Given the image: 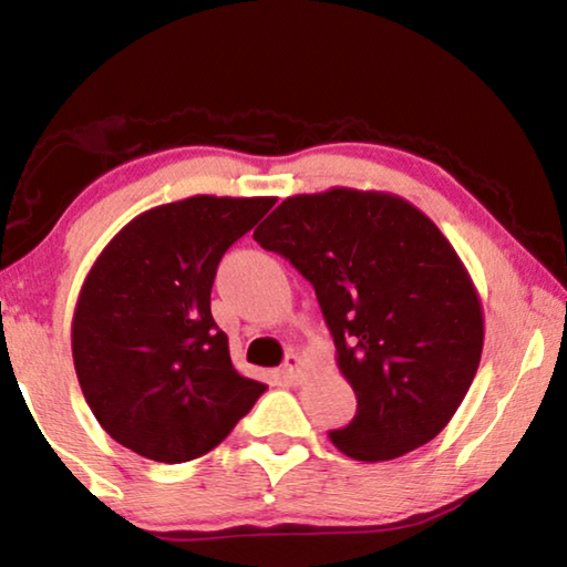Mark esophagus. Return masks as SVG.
<instances>
[{
  "label": "esophagus",
  "mask_w": 567,
  "mask_h": 567,
  "mask_svg": "<svg viewBox=\"0 0 567 567\" xmlns=\"http://www.w3.org/2000/svg\"><path fill=\"white\" fill-rule=\"evenodd\" d=\"M282 372H285V378H290V380H300V378L305 375V360H302L300 354H297V352L287 354Z\"/></svg>",
  "instance_id": "1"
}]
</instances>
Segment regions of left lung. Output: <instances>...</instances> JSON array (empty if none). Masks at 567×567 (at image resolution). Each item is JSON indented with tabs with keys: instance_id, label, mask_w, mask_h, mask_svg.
<instances>
[{
	"instance_id": "left-lung-1",
	"label": "left lung",
	"mask_w": 567,
	"mask_h": 567,
	"mask_svg": "<svg viewBox=\"0 0 567 567\" xmlns=\"http://www.w3.org/2000/svg\"><path fill=\"white\" fill-rule=\"evenodd\" d=\"M252 237L312 282L358 398L332 445L382 463L430 443L473 385L485 340L477 287L433 219L392 192L330 187L282 199Z\"/></svg>"
}]
</instances>
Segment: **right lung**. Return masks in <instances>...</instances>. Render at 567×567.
<instances>
[{
	"label": "right lung",
	"mask_w": 567,
	"mask_h": 567,
	"mask_svg": "<svg viewBox=\"0 0 567 567\" xmlns=\"http://www.w3.org/2000/svg\"><path fill=\"white\" fill-rule=\"evenodd\" d=\"M275 197L195 195L130 219L84 277L72 358L100 425L155 463H187L233 433L265 382L239 375L209 310L217 265Z\"/></svg>",
	"instance_id": "add662e5"
}]
</instances>
